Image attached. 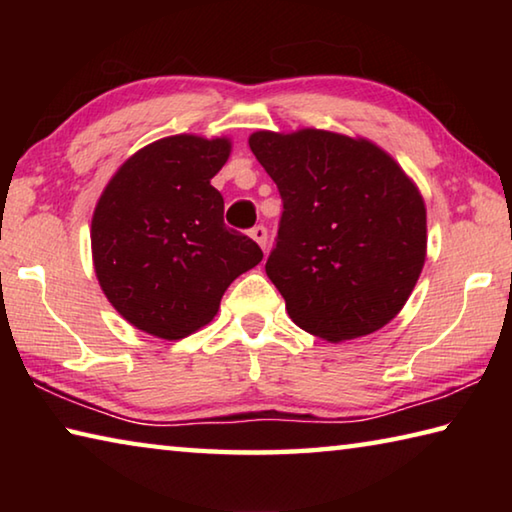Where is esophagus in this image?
I'll use <instances>...</instances> for the list:
<instances>
[{
	"label": "esophagus",
	"mask_w": 512,
	"mask_h": 512,
	"mask_svg": "<svg viewBox=\"0 0 512 512\" xmlns=\"http://www.w3.org/2000/svg\"><path fill=\"white\" fill-rule=\"evenodd\" d=\"M250 237H253L259 246H262V250H266V241H268V232L264 225H255L253 230H250Z\"/></svg>",
	"instance_id": "obj_1"
}]
</instances>
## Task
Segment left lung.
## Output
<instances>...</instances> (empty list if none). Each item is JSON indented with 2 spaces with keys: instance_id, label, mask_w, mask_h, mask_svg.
I'll use <instances>...</instances> for the list:
<instances>
[{
  "instance_id": "obj_1",
  "label": "left lung",
  "mask_w": 512,
  "mask_h": 512,
  "mask_svg": "<svg viewBox=\"0 0 512 512\" xmlns=\"http://www.w3.org/2000/svg\"><path fill=\"white\" fill-rule=\"evenodd\" d=\"M248 144L282 196L266 275L293 323L332 343L391 323L427 257L413 180L363 137L302 128L257 131Z\"/></svg>"
}]
</instances>
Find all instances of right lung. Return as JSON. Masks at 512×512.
I'll return each mask as SVG.
<instances>
[{
	"mask_svg": "<svg viewBox=\"0 0 512 512\" xmlns=\"http://www.w3.org/2000/svg\"><path fill=\"white\" fill-rule=\"evenodd\" d=\"M228 137L171 135L131 155L92 216L94 273L133 327L178 341L210 323L232 280L262 262L253 239L223 223L210 180Z\"/></svg>",
	"mask_w": 512,
	"mask_h": 512,
	"instance_id": "add662e5",
	"label": "right lung"
}]
</instances>
